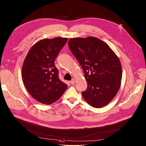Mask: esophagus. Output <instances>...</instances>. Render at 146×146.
Masks as SVG:
<instances>
[{
	"instance_id": "obj_1",
	"label": "esophagus",
	"mask_w": 146,
	"mask_h": 146,
	"mask_svg": "<svg viewBox=\"0 0 146 146\" xmlns=\"http://www.w3.org/2000/svg\"><path fill=\"white\" fill-rule=\"evenodd\" d=\"M74 83H75V79H73L70 81V84H72V85H73Z\"/></svg>"
}]
</instances>
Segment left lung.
Segmentation results:
<instances>
[{
	"instance_id": "obj_1",
	"label": "left lung",
	"mask_w": 146,
	"mask_h": 146,
	"mask_svg": "<svg viewBox=\"0 0 146 146\" xmlns=\"http://www.w3.org/2000/svg\"><path fill=\"white\" fill-rule=\"evenodd\" d=\"M68 45L85 73L88 86L82 96L95 108L109 104L121 84L122 66L117 55L97 37L72 38Z\"/></svg>"
}]
</instances>
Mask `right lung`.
<instances>
[{"label":"right lung","mask_w":146,"mask_h":146,"mask_svg":"<svg viewBox=\"0 0 146 146\" xmlns=\"http://www.w3.org/2000/svg\"><path fill=\"white\" fill-rule=\"evenodd\" d=\"M67 40L61 37L41 40L31 47L24 60L22 67L23 83L38 102L52 104L66 90L67 85L60 80L54 61Z\"/></svg>","instance_id":"right-lung-1"}]
</instances>
